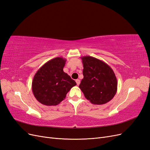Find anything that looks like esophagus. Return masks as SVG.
<instances>
[{"label": "esophagus", "instance_id": "34e87169", "mask_svg": "<svg viewBox=\"0 0 150 150\" xmlns=\"http://www.w3.org/2000/svg\"><path fill=\"white\" fill-rule=\"evenodd\" d=\"M76 82L77 83V85H79L80 84V80L79 79H76Z\"/></svg>", "mask_w": 150, "mask_h": 150}]
</instances>
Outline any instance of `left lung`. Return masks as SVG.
I'll return each instance as SVG.
<instances>
[{
	"label": "left lung",
	"instance_id": "1",
	"mask_svg": "<svg viewBox=\"0 0 150 150\" xmlns=\"http://www.w3.org/2000/svg\"><path fill=\"white\" fill-rule=\"evenodd\" d=\"M84 78L79 88L85 98L94 104H104L111 101L117 92V79L112 68L94 57H81Z\"/></svg>",
	"mask_w": 150,
	"mask_h": 150
}]
</instances>
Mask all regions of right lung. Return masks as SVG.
Returning a JSON list of instances; mask_svg holds the SVG:
<instances>
[{
	"label": "right lung",
	"instance_id": "add662e5",
	"mask_svg": "<svg viewBox=\"0 0 150 150\" xmlns=\"http://www.w3.org/2000/svg\"><path fill=\"white\" fill-rule=\"evenodd\" d=\"M66 62V59L61 57L54 58L40 67L34 75L32 91L35 99L44 105H57L76 85L63 71Z\"/></svg>",
	"mask_w": 150,
	"mask_h": 150
}]
</instances>
